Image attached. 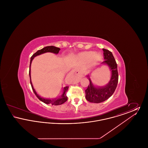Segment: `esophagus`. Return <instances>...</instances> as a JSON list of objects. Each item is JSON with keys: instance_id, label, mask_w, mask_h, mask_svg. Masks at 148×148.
Here are the masks:
<instances>
[{"instance_id": "esophagus-1", "label": "esophagus", "mask_w": 148, "mask_h": 148, "mask_svg": "<svg viewBox=\"0 0 148 148\" xmlns=\"http://www.w3.org/2000/svg\"><path fill=\"white\" fill-rule=\"evenodd\" d=\"M69 75L72 76H77L79 77H83V74L81 73V71H79V69L77 68H75L73 69L72 71L69 73Z\"/></svg>"}]
</instances>
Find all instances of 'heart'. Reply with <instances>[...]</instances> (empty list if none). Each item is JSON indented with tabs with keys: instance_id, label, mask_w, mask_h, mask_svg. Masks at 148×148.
Listing matches in <instances>:
<instances>
[{
	"instance_id": "b5f03b06",
	"label": "heart",
	"mask_w": 148,
	"mask_h": 148,
	"mask_svg": "<svg viewBox=\"0 0 148 148\" xmlns=\"http://www.w3.org/2000/svg\"><path fill=\"white\" fill-rule=\"evenodd\" d=\"M80 58L85 62L92 60V62L98 61L101 58V55L100 53H95L94 51H86L82 53L79 56Z\"/></svg>"
}]
</instances>
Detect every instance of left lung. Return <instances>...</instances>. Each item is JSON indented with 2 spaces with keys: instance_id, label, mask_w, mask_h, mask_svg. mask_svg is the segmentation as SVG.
Masks as SVG:
<instances>
[{
  "instance_id": "8db88e82",
  "label": "left lung",
  "mask_w": 148,
  "mask_h": 148,
  "mask_svg": "<svg viewBox=\"0 0 148 148\" xmlns=\"http://www.w3.org/2000/svg\"><path fill=\"white\" fill-rule=\"evenodd\" d=\"M105 60L102 63L107 65L112 71V76L109 83L104 86H96L92 83L89 76L90 84L85 90L86 99L91 103H100L109 98L115 92L118 82V72L117 64L111 51L103 49Z\"/></svg>"
}]
</instances>
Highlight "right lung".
I'll list each match as a JSON object with an SVG mask.
<instances>
[{"label":"right lung","instance_id":"right-lung-1","mask_svg":"<svg viewBox=\"0 0 148 148\" xmlns=\"http://www.w3.org/2000/svg\"><path fill=\"white\" fill-rule=\"evenodd\" d=\"M60 49L59 48H57L54 46H48L46 47H44V48H42V49L39 50H38L35 53H34L32 56L30 58V66H29V77H30V84L32 86V89L33 90V92H34L35 95L36 96V97L39 99L40 101H42L43 103L47 104H51L53 106H59V105H61L62 104L64 103L67 100H68V97L66 96V92L68 91V88L69 86H66L65 87H64L63 89V94L62 95V96L58 98L55 99H45L42 98L41 97H40L37 93L35 92V89L33 88V86L32 84V81H31V76H30V66H31V64L33 60V59H34V58L36 56H39L42 54L45 53H47V52H50V53H53L54 54H58V53L59 52V50Z\"/></svg>","mask_w":148,"mask_h":148}]
</instances>
